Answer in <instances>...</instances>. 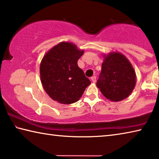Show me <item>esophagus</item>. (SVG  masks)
<instances>
[{
	"mask_svg": "<svg viewBox=\"0 0 159 159\" xmlns=\"http://www.w3.org/2000/svg\"><path fill=\"white\" fill-rule=\"evenodd\" d=\"M91 80H92L93 83H95L96 82V76H93L92 78H91Z\"/></svg>",
	"mask_w": 159,
	"mask_h": 159,
	"instance_id": "1",
	"label": "esophagus"
}]
</instances>
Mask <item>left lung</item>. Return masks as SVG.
I'll return each mask as SVG.
<instances>
[{
  "instance_id": "obj_1",
  "label": "left lung",
  "mask_w": 159,
  "mask_h": 159,
  "mask_svg": "<svg viewBox=\"0 0 159 159\" xmlns=\"http://www.w3.org/2000/svg\"><path fill=\"white\" fill-rule=\"evenodd\" d=\"M99 79L97 86L105 98L111 102L127 98L136 85L135 71L123 54L111 52L103 55Z\"/></svg>"
}]
</instances>
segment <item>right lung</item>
I'll list each match as a JSON object with an SVG mask.
<instances>
[{"instance_id": "1", "label": "right lung", "mask_w": 159, "mask_h": 159, "mask_svg": "<svg viewBox=\"0 0 159 159\" xmlns=\"http://www.w3.org/2000/svg\"><path fill=\"white\" fill-rule=\"evenodd\" d=\"M83 52L72 43L63 41L45 54L40 65L41 81L53 100L64 104L74 103L90 84L77 64Z\"/></svg>"}]
</instances>
